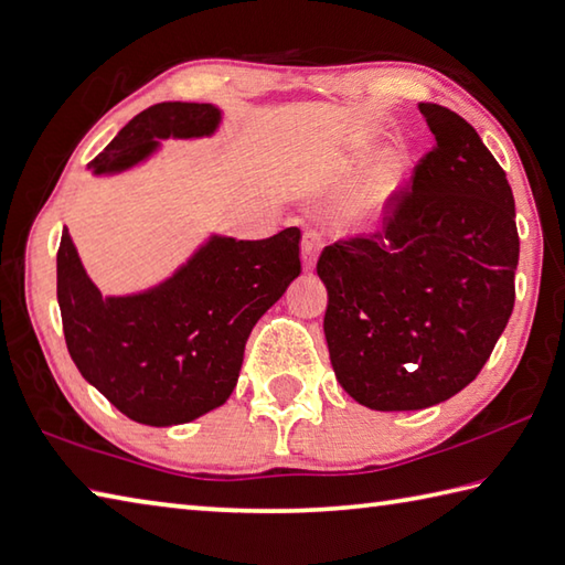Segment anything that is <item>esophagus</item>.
<instances>
[{
    "mask_svg": "<svg viewBox=\"0 0 565 565\" xmlns=\"http://www.w3.org/2000/svg\"><path fill=\"white\" fill-rule=\"evenodd\" d=\"M322 246H324V238H322V233H319L317 228H307L302 233V265H305V270H312L315 268L319 248H322Z\"/></svg>",
    "mask_w": 565,
    "mask_h": 565,
    "instance_id": "esophagus-1",
    "label": "esophagus"
}]
</instances>
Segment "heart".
I'll use <instances>...</instances> for the list:
<instances>
[{
    "label": "heart",
    "mask_w": 565,
    "mask_h": 565,
    "mask_svg": "<svg viewBox=\"0 0 565 565\" xmlns=\"http://www.w3.org/2000/svg\"><path fill=\"white\" fill-rule=\"evenodd\" d=\"M403 174H406V162L403 157L391 154L381 162L376 174L366 179L364 184L349 194L342 206V216L347 223L356 228H369L381 218L383 209L388 201L396 196V191L403 184Z\"/></svg>",
    "instance_id": "b5f03b06"
}]
</instances>
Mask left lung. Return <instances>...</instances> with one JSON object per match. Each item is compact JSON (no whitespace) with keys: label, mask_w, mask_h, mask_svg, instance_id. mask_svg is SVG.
Wrapping results in <instances>:
<instances>
[{"label":"left lung","mask_w":565,"mask_h":565,"mask_svg":"<svg viewBox=\"0 0 565 565\" xmlns=\"http://www.w3.org/2000/svg\"><path fill=\"white\" fill-rule=\"evenodd\" d=\"M433 150L371 236L337 241L317 260L337 381L374 411L452 398L487 364L514 310L519 233L504 169L475 127L418 105Z\"/></svg>","instance_id":"8db88e82"}]
</instances>
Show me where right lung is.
I'll use <instances>...</instances> for the list:
<instances>
[{
    "label": "right lung",
    "mask_w": 565,
    "mask_h": 565,
    "mask_svg": "<svg viewBox=\"0 0 565 565\" xmlns=\"http://www.w3.org/2000/svg\"><path fill=\"white\" fill-rule=\"evenodd\" d=\"M221 110L157 103L127 122L88 164L113 174L150 157L167 137H204ZM300 228L263 241L214 236L152 290L103 297L63 228L56 292L63 337L83 379L127 418L154 428L189 423L228 401L258 319L280 300L300 265Z\"/></svg>",
    "instance_id": "obj_1"
}]
</instances>
